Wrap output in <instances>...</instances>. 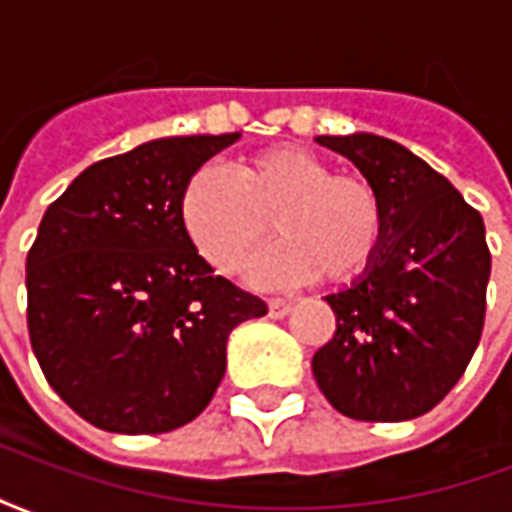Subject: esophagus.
<instances>
[{"label":"esophagus","instance_id":"esophagus-1","mask_svg":"<svg viewBox=\"0 0 512 512\" xmlns=\"http://www.w3.org/2000/svg\"><path fill=\"white\" fill-rule=\"evenodd\" d=\"M290 307H293V304H290L288 299H268V315H271V318H285L290 312Z\"/></svg>","mask_w":512,"mask_h":512}]
</instances>
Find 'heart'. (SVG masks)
<instances>
[{
  "label": "heart",
  "instance_id": "obj_1",
  "mask_svg": "<svg viewBox=\"0 0 512 512\" xmlns=\"http://www.w3.org/2000/svg\"><path fill=\"white\" fill-rule=\"evenodd\" d=\"M180 222L208 263L233 274L266 244H282L252 266L255 282L318 277L343 285L365 274L384 241V202L359 175H334L323 158L293 145L246 156L235 178L200 167L180 191Z\"/></svg>",
  "mask_w": 512,
  "mask_h": 512
}]
</instances>
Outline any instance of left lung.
Masks as SVG:
<instances>
[{
	"label": "left lung",
	"instance_id": "1",
	"mask_svg": "<svg viewBox=\"0 0 512 512\" xmlns=\"http://www.w3.org/2000/svg\"><path fill=\"white\" fill-rule=\"evenodd\" d=\"M318 142L376 186L384 241L365 277L326 296L337 332L312 356V376L345 417H422L458 384L483 334L491 277L483 216L392 139L351 134Z\"/></svg>",
	"mask_w": 512,
	"mask_h": 512
}]
</instances>
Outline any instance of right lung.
I'll return each instance as SVG.
<instances>
[{
  "instance_id": "1",
  "label": "right lung",
  "mask_w": 512,
  "mask_h": 512,
  "mask_svg": "<svg viewBox=\"0 0 512 512\" xmlns=\"http://www.w3.org/2000/svg\"><path fill=\"white\" fill-rule=\"evenodd\" d=\"M238 134L167 136L95 161L51 202L27 255L29 343L51 389L109 433L200 417L227 337L266 315L216 277L180 222V191Z\"/></svg>"
}]
</instances>
